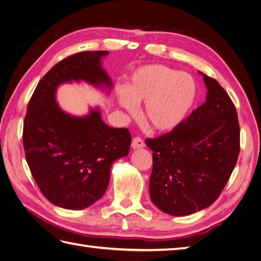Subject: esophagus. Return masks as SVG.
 Returning a JSON list of instances; mask_svg holds the SVG:
<instances>
[{
	"instance_id": "obj_1",
	"label": "esophagus",
	"mask_w": 261,
	"mask_h": 261,
	"mask_svg": "<svg viewBox=\"0 0 261 261\" xmlns=\"http://www.w3.org/2000/svg\"><path fill=\"white\" fill-rule=\"evenodd\" d=\"M144 146H145V143H144V141L142 140L141 137L133 138L132 147L134 148V150H138V148H142V147H144Z\"/></svg>"
}]
</instances>
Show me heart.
<instances>
[{
	"instance_id": "b5f03b06",
	"label": "heart",
	"mask_w": 261,
	"mask_h": 261,
	"mask_svg": "<svg viewBox=\"0 0 261 261\" xmlns=\"http://www.w3.org/2000/svg\"><path fill=\"white\" fill-rule=\"evenodd\" d=\"M197 84L188 73L178 72L161 64L144 65L132 74L117 94L121 108L130 115L143 103V117L156 132H169L182 123L194 107Z\"/></svg>"
}]
</instances>
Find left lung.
Here are the masks:
<instances>
[{"instance_id": "left-lung-1", "label": "left lung", "mask_w": 261, "mask_h": 261, "mask_svg": "<svg viewBox=\"0 0 261 261\" xmlns=\"http://www.w3.org/2000/svg\"><path fill=\"white\" fill-rule=\"evenodd\" d=\"M206 102L177 128L147 138L153 151L150 196L173 216L194 214L219 198L240 152L237 109L216 80L203 74Z\"/></svg>"}]
</instances>
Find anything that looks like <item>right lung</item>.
I'll return each mask as SVG.
<instances>
[{"label": "right lung", "mask_w": 261, "mask_h": 261, "mask_svg": "<svg viewBox=\"0 0 261 261\" xmlns=\"http://www.w3.org/2000/svg\"><path fill=\"white\" fill-rule=\"evenodd\" d=\"M108 53L82 51L57 63L40 80L27 108V163L42 195L65 210L87 208L102 197L111 166L129 152L128 129L106 125L98 107L79 117L56 101L63 83L83 81L109 92L113 82L101 65Z\"/></svg>", "instance_id": "add662e5"}]
</instances>
